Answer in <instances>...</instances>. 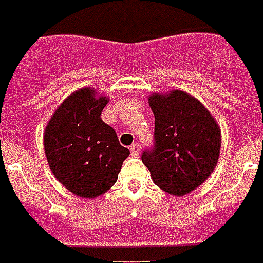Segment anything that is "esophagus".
Returning <instances> with one entry per match:
<instances>
[{"label":"esophagus","mask_w":263,"mask_h":263,"mask_svg":"<svg viewBox=\"0 0 263 263\" xmlns=\"http://www.w3.org/2000/svg\"><path fill=\"white\" fill-rule=\"evenodd\" d=\"M130 152H132V156H138L140 155V145L137 142H134L132 146H130Z\"/></svg>","instance_id":"34e87169"}]
</instances>
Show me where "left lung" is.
Here are the masks:
<instances>
[{
	"label": "left lung",
	"mask_w": 263,
	"mask_h": 263,
	"mask_svg": "<svg viewBox=\"0 0 263 263\" xmlns=\"http://www.w3.org/2000/svg\"><path fill=\"white\" fill-rule=\"evenodd\" d=\"M148 102L155 115V142L142 152V163L161 190L187 194L215 170L221 130L202 103L183 91L153 93Z\"/></svg>",
	"instance_id": "left-lung-1"
}]
</instances>
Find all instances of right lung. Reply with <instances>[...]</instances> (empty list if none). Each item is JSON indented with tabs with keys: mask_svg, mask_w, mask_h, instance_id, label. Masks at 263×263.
<instances>
[{
	"mask_svg": "<svg viewBox=\"0 0 263 263\" xmlns=\"http://www.w3.org/2000/svg\"><path fill=\"white\" fill-rule=\"evenodd\" d=\"M106 96L81 88L61 103L43 134L46 159L57 179L73 194L95 198L114 186L130 151L102 121Z\"/></svg>",
	"mask_w": 263,
	"mask_h": 263,
	"instance_id": "right-lung-1",
	"label": "right lung"
}]
</instances>
